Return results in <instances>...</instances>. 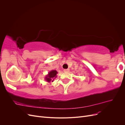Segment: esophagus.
<instances>
[{"label": "esophagus", "mask_w": 125, "mask_h": 125, "mask_svg": "<svg viewBox=\"0 0 125 125\" xmlns=\"http://www.w3.org/2000/svg\"><path fill=\"white\" fill-rule=\"evenodd\" d=\"M63 71L65 72V73H68L69 71V69H64Z\"/></svg>", "instance_id": "esophagus-1"}]
</instances>
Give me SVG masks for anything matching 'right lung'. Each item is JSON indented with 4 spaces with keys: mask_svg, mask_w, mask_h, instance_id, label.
I'll return each mask as SVG.
<instances>
[{
    "mask_svg": "<svg viewBox=\"0 0 125 125\" xmlns=\"http://www.w3.org/2000/svg\"><path fill=\"white\" fill-rule=\"evenodd\" d=\"M58 72L55 70H52L49 72L48 74L45 76V80L48 83H51V82H53L54 79L57 77V74Z\"/></svg>",
    "mask_w": 125,
    "mask_h": 125,
    "instance_id": "add662e5",
    "label": "right lung"
}]
</instances>
